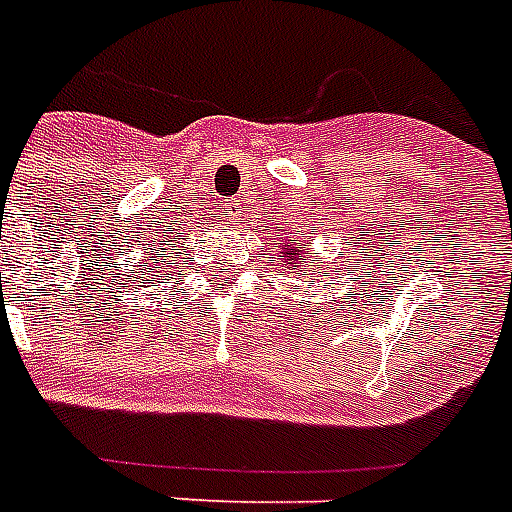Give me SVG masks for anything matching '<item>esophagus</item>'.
I'll return each instance as SVG.
<instances>
[{
    "instance_id": "esophagus-1",
    "label": "esophagus",
    "mask_w": 512,
    "mask_h": 512,
    "mask_svg": "<svg viewBox=\"0 0 512 512\" xmlns=\"http://www.w3.org/2000/svg\"><path fill=\"white\" fill-rule=\"evenodd\" d=\"M223 210H226L231 218H236L242 213V203H239V200H226V203H223Z\"/></svg>"
}]
</instances>
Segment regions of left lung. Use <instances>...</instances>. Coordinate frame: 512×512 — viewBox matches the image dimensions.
Here are the masks:
<instances>
[{
    "label": "left lung",
    "mask_w": 512,
    "mask_h": 512,
    "mask_svg": "<svg viewBox=\"0 0 512 512\" xmlns=\"http://www.w3.org/2000/svg\"><path fill=\"white\" fill-rule=\"evenodd\" d=\"M296 239H289V242L283 244V252H281V260L283 257H286V265H289V260H291V268L296 270V264L293 263V260L296 259L297 263H302V252H304V247H307V242L304 244H296V247H291V244H294Z\"/></svg>",
    "instance_id": "left-lung-1"
}]
</instances>
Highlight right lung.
I'll return each instance as SVG.
<instances>
[{
	"label": "right lung",
	"mask_w": 512,
	"mask_h": 512,
	"mask_svg": "<svg viewBox=\"0 0 512 512\" xmlns=\"http://www.w3.org/2000/svg\"><path fill=\"white\" fill-rule=\"evenodd\" d=\"M161 265H163V260H161ZM143 273H148V276H150V273H153V263H148V265H145V270H143Z\"/></svg>",
	"instance_id": "right-lung-1"
}]
</instances>
